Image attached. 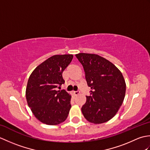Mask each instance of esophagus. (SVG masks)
Listing matches in <instances>:
<instances>
[{
  "label": "esophagus",
  "mask_w": 150,
  "mask_h": 150,
  "mask_svg": "<svg viewBox=\"0 0 150 150\" xmlns=\"http://www.w3.org/2000/svg\"><path fill=\"white\" fill-rule=\"evenodd\" d=\"M73 94L75 95V96H77V95H78L79 93H80V91H73Z\"/></svg>",
  "instance_id": "obj_1"
}]
</instances>
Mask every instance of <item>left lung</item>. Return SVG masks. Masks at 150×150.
<instances>
[{"mask_svg": "<svg viewBox=\"0 0 150 150\" xmlns=\"http://www.w3.org/2000/svg\"><path fill=\"white\" fill-rule=\"evenodd\" d=\"M75 56L83 66L86 80L91 89L82 113L90 122H106L115 115L125 97L126 86L122 73L96 54L81 53Z\"/></svg>", "mask_w": 150, "mask_h": 150, "instance_id": "8db88e82", "label": "left lung"}]
</instances>
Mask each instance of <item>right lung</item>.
Wrapping results in <instances>:
<instances>
[{
    "label": "right lung",
    "instance_id": "obj_1",
    "mask_svg": "<svg viewBox=\"0 0 150 150\" xmlns=\"http://www.w3.org/2000/svg\"><path fill=\"white\" fill-rule=\"evenodd\" d=\"M73 55H56L33 70L28 79L26 97L28 106L41 122L57 125L68 116L71 96L65 90H57L64 81L62 72L73 59Z\"/></svg>",
    "mask_w": 150,
    "mask_h": 150
}]
</instances>
